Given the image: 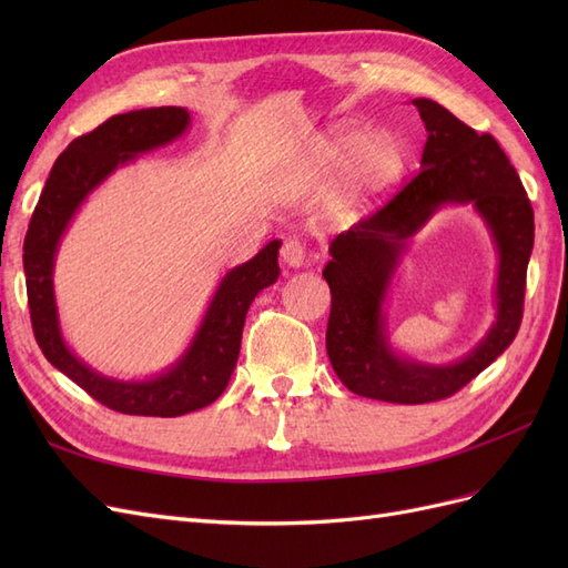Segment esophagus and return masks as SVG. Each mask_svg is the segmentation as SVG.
Returning <instances> with one entry per match:
<instances>
[{
  "mask_svg": "<svg viewBox=\"0 0 568 568\" xmlns=\"http://www.w3.org/2000/svg\"><path fill=\"white\" fill-rule=\"evenodd\" d=\"M282 261L288 267H303L305 265V246L298 242V239H286L282 246Z\"/></svg>",
  "mask_w": 568,
  "mask_h": 568,
  "instance_id": "esophagus-1",
  "label": "esophagus"
}]
</instances>
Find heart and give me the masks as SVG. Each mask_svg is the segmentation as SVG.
<instances>
[{
    "instance_id": "heart-1",
    "label": "heart",
    "mask_w": 568,
    "mask_h": 568,
    "mask_svg": "<svg viewBox=\"0 0 568 568\" xmlns=\"http://www.w3.org/2000/svg\"><path fill=\"white\" fill-rule=\"evenodd\" d=\"M346 178L336 194L338 213H365L400 184L407 168V144L400 134H374L363 125H336L311 151L303 168V184L332 186L343 170Z\"/></svg>"
}]
</instances>
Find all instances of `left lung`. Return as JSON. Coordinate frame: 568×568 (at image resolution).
Returning <instances> with one entry per match:
<instances>
[{
  "mask_svg": "<svg viewBox=\"0 0 568 568\" xmlns=\"http://www.w3.org/2000/svg\"><path fill=\"white\" fill-rule=\"evenodd\" d=\"M426 125L422 170L379 213L359 220L329 244L322 277L332 288L326 353L343 386L372 400L422 405L467 386L519 332L532 209L517 170L490 134H478L432 99H412ZM445 204H471L498 253L496 320L487 336L455 364L434 366L392 346L385 301L412 235Z\"/></svg>",
  "mask_w": 568,
  "mask_h": 568,
  "instance_id": "left-lung-1",
  "label": "left lung"
}]
</instances>
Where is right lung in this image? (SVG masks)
Listing matches in <instances>:
<instances>
[{"label":"right lung","mask_w":568,"mask_h":568,"mask_svg":"<svg viewBox=\"0 0 568 568\" xmlns=\"http://www.w3.org/2000/svg\"><path fill=\"white\" fill-rule=\"evenodd\" d=\"M189 125L192 115L186 109L159 106L113 115L90 134L78 136L51 168L26 234L28 305L32 332L44 357L94 400L123 415L180 417L215 403L236 367L253 298L280 277L282 242L272 239L251 261L225 272L182 355L163 372L144 379H115L101 374L65 343L54 291V265L63 234L82 203L115 170L178 142Z\"/></svg>","instance_id":"1"}]
</instances>
